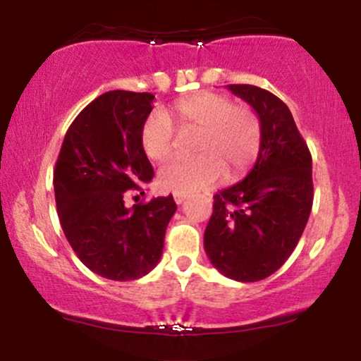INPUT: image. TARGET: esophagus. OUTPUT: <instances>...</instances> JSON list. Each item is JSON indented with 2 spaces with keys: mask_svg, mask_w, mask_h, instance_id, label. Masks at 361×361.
<instances>
[{
  "mask_svg": "<svg viewBox=\"0 0 361 361\" xmlns=\"http://www.w3.org/2000/svg\"><path fill=\"white\" fill-rule=\"evenodd\" d=\"M186 200V195H180V193H175V202L178 205L183 204V202Z\"/></svg>",
  "mask_w": 361,
  "mask_h": 361,
  "instance_id": "1",
  "label": "esophagus"
}]
</instances>
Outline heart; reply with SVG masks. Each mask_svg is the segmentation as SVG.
<instances>
[{"mask_svg":"<svg viewBox=\"0 0 361 361\" xmlns=\"http://www.w3.org/2000/svg\"><path fill=\"white\" fill-rule=\"evenodd\" d=\"M178 132H198L192 159H173L161 168L157 183L164 192L190 195L227 175L238 180L250 171L261 151L259 117L247 105H234L224 94L202 91L178 100L166 114L154 111L140 127V147L152 163H163L175 149Z\"/></svg>","mask_w":361,"mask_h":361,"instance_id":"heart-1","label":"heart"}]
</instances>
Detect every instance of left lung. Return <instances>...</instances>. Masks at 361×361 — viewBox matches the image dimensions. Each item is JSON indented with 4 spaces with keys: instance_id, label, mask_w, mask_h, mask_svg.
Instances as JSON below:
<instances>
[{
    "instance_id": "1",
    "label": "left lung",
    "mask_w": 361,
    "mask_h": 361,
    "mask_svg": "<svg viewBox=\"0 0 361 361\" xmlns=\"http://www.w3.org/2000/svg\"><path fill=\"white\" fill-rule=\"evenodd\" d=\"M250 103L263 130L250 175L214 195L204 234L210 263L227 279L258 281L295 250L312 209V157L288 106L270 91L229 85Z\"/></svg>"
}]
</instances>
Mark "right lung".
Wrapping results in <instances>:
<instances>
[{
  "instance_id": "obj_1",
  "label": "right lung",
  "mask_w": 361,
  "mask_h": 361,
  "mask_svg": "<svg viewBox=\"0 0 361 361\" xmlns=\"http://www.w3.org/2000/svg\"><path fill=\"white\" fill-rule=\"evenodd\" d=\"M152 100L151 93H103L74 118L54 169L66 239L81 263L103 279L127 281L147 275L159 263L166 227L176 212L173 195L132 207L123 202L154 176L139 140Z\"/></svg>"
}]
</instances>
